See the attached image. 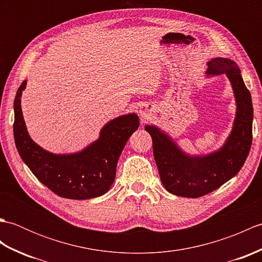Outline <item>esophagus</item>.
<instances>
[{
  "label": "esophagus",
  "instance_id": "esophagus-1",
  "mask_svg": "<svg viewBox=\"0 0 262 262\" xmlns=\"http://www.w3.org/2000/svg\"><path fill=\"white\" fill-rule=\"evenodd\" d=\"M148 111H149V107L147 108V109H141V115L143 116V117H147L148 116Z\"/></svg>",
  "mask_w": 262,
  "mask_h": 262
}]
</instances>
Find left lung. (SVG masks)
I'll list each match as a JSON object with an SVG mask.
<instances>
[{
    "label": "left lung",
    "instance_id": "1",
    "mask_svg": "<svg viewBox=\"0 0 262 262\" xmlns=\"http://www.w3.org/2000/svg\"><path fill=\"white\" fill-rule=\"evenodd\" d=\"M207 65V75H227L236 100L233 129L223 147L204 157H191L158 127L145 126L152 136L161 181L169 192L181 197L198 198L223 186L241 170L252 144V100L240 69L235 62L222 57L213 58Z\"/></svg>",
    "mask_w": 262,
    "mask_h": 262
}]
</instances>
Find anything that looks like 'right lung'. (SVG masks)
<instances>
[{"label":"right lung","instance_id":"right-lung-1","mask_svg":"<svg viewBox=\"0 0 262 262\" xmlns=\"http://www.w3.org/2000/svg\"><path fill=\"white\" fill-rule=\"evenodd\" d=\"M26 84L25 80L14 99L13 134L21 159L42 185L60 197L81 200L102 196L115 181L117 162L125 144L140 126L137 115L110 120L99 140L81 152L53 154L37 145L27 132L21 110V93Z\"/></svg>","mask_w":262,"mask_h":262}]
</instances>
